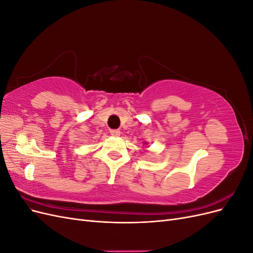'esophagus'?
Returning <instances> with one entry per match:
<instances>
[{
    "mask_svg": "<svg viewBox=\"0 0 253 253\" xmlns=\"http://www.w3.org/2000/svg\"><path fill=\"white\" fill-rule=\"evenodd\" d=\"M110 133H111L112 136H115V137H117V136L120 135V131H119V129H111Z\"/></svg>",
    "mask_w": 253,
    "mask_h": 253,
    "instance_id": "esophagus-1",
    "label": "esophagus"
}]
</instances>
